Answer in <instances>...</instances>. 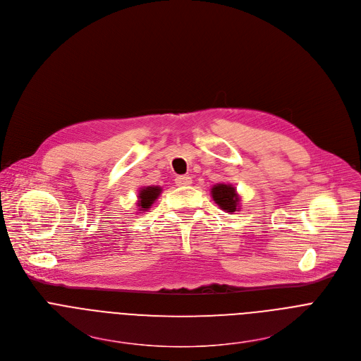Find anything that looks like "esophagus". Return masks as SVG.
<instances>
[{
	"mask_svg": "<svg viewBox=\"0 0 361 361\" xmlns=\"http://www.w3.org/2000/svg\"><path fill=\"white\" fill-rule=\"evenodd\" d=\"M191 183H192V180H191L190 176H178V177H176V184L178 187H187Z\"/></svg>",
	"mask_w": 361,
	"mask_h": 361,
	"instance_id": "esophagus-1",
	"label": "esophagus"
}]
</instances>
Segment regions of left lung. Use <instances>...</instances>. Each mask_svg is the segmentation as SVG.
Segmentation results:
<instances>
[{"label": "left lung", "mask_w": 361, "mask_h": 361, "mask_svg": "<svg viewBox=\"0 0 361 361\" xmlns=\"http://www.w3.org/2000/svg\"><path fill=\"white\" fill-rule=\"evenodd\" d=\"M211 197L218 207L226 212H235L241 208V197H239L236 187L229 183H219L212 185Z\"/></svg>", "instance_id": "8db88e82"}]
</instances>
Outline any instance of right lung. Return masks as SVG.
<instances>
[{
  "mask_svg": "<svg viewBox=\"0 0 361 361\" xmlns=\"http://www.w3.org/2000/svg\"><path fill=\"white\" fill-rule=\"evenodd\" d=\"M163 188L159 185H149V187H142L137 194V207L139 211H149L152 205L156 202V200L160 197Z\"/></svg>",
  "mask_w": 361,
  "mask_h": 361,
  "instance_id": "right-lung-1",
  "label": "right lung"
}]
</instances>
